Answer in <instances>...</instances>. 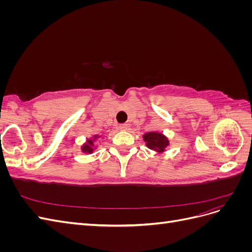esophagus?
Instances as JSON below:
<instances>
[{
	"label": "esophagus",
	"instance_id": "34e87169",
	"mask_svg": "<svg viewBox=\"0 0 252 252\" xmlns=\"http://www.w3.org/2000/svg\"><path fill=\"white\" fill-rule=\"evenodd\" d=\"M128 125L127 124H121L120 126H119V128L121 129V130H126V129H128Z\"/></svg>",
	"mask_w": 252,
	"mask_h": 252
}]
</instances>
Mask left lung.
<instances>
[{
	"instance_id": "left-lung-1",
	"label": "left lung",
	"mask_w": 252,
	"mask_h": 252,
	"mask_svg": "<svg viewBox=\"0 0 252 252\" xmlns=\"http://www.w3.org/2000/svg\"><path fill=\"white\" fill-rule=\"evenodd\" d=\"M143 140L149 149L155 150L158 154H163L166 148L169 146L168 138L161 132L150 131L145 133L143 135Z\"/></svg>"
}]
</instances>
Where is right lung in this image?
<instances>
[{
	"label": "right lung",
	"mask_w": 252,
	"mask_h": 252,
	"mask_svg": "<svg viewBox=\"0 0 252 252\" xmlns=\"http://www.w3.org/2000/svg\"><path fill=\"white\" fill-rule=\"evenodd\" d=\"M102 135H94L91 136L90 139H87L86 143L83 144V146L81 147L82 151L84 154H93V152L96 149V145L95 143H97V140L101 138Z\"/></svg>",
	"instance_id": "1"
}]
</instances>
